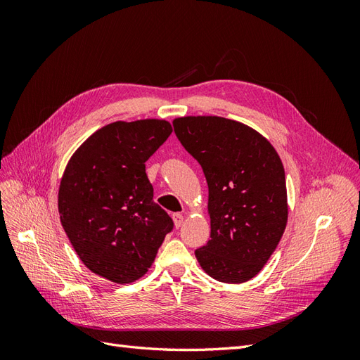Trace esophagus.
I'll list each match as a JSON object with an SVG mask.
<instances>
[{"instance_id":"esophagus-1","label":"esophagus","mask_w":360,"mask_h":360,"mask_svg":"<svg viewBox=\"0 0 360 360\" xmlns=\"http://www.w3.org/2000/svg\"><path fill=\"white\" fill-rule=\"evenodd\" d=\"M172 219H174V225H176V228H180L183 225L184 216L181 213H174L172 214Z\"/></svg>"}]
</instances>
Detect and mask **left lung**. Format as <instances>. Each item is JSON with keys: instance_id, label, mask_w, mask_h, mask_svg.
I'll return each instance as SVG.
<instances>
[{"instance_id": "obj_1", "label": "left lung", "mask_w": 360, "mask_h": 360, "mask_svg": "<svg viewBox=\"0 0 360 360\" xmlns=\"http://www.w3.org/2000/svg\"><path fill=\"white\" fill-rule=\"evenodd\" d=\"M172 126L209 184L210 240L195 257L216 281L252 279L287 225L285 172L276 150L257 130L230 118L181 117Z\"/></svg>"}]
</instances>
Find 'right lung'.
<instances>
[{"instance_id":"obj_1","label":"right lung","mask_w":360,"mask_h":360,"mask_svg":"<svg viewBox=\"0 0 360 360\" xmlns=\"http://www.w3.org/2000/svg\"><path fill=\"white\" fill-rule=\"evenodd\" d=\"M165 120L115 122L75 151L58 191L61 225L82 263L117 284L144 276L163 238L169 214L153 201L146 162L165 143Z\"/></svg>"}]
</instances>
